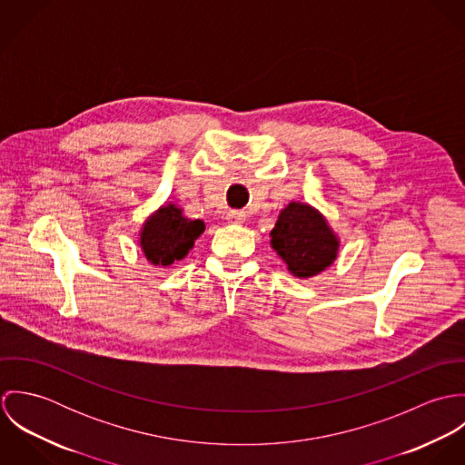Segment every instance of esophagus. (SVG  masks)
<instances>
[{"label":"esophagus","mask_w":465,"mask_h":465,"mask_svg":"<svg viewBox=\"0 0 465 465\" xmlns=\"http://www.w3.org/2000/svg\"><path fill=\"white\" fill-rule=\"evenodd\" d=\"M245 213L243 211H229L227 213V222L229 223H243L245 222Z\"/></svg>","instance_id":"esophagus-1"}]
</instances>
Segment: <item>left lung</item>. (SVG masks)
<instances>
[{
    "label": "left lung",
    "mask_w": 465,
    "mask_h": 465,
    "mask_svg": "<svg viewBox=\"0 0 465 465\" xmlns=\"http://www.w3.org/2000/svg\"><path fill=\"white\" fill-rule=\"evenodd\" d=\"M272 249L297 277H312L336 260L338 238L326 218L308 203L290 202L270 232Z\"/></svg>",
    "instance_id": "1"
}]
</instances>
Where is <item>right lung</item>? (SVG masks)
I'll use <instances>...</instances> for the list:
<instances>
[{
  "label": "right lung",
  "mask_w": 465,
  "mask_h": 465,
  "mask_svg": "<svg viewBox=\"0 0 465 465\" xmlns=\"http://www.w3.org/2000/svg\"><path fill=\"white\" fill-rule=\"evenodd\" d=\"M203 229L205 225L202 220L183 216V209L170 203L144 222L139 243L152 265H173L186 258Z\"/></svg>",
  "instance_id": "right-lung-1"
}]
</instances>
